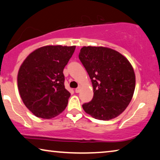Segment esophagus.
<instances>
[{"instance_id": "1", "label": "esophagus", "mask_w": 160, "mask_h": 160, "mask_svg": "<svg viewBox=\"0 0 160 160\" xmlns=\"http://www.w3.org/2000/svg\"><path fill=\"white\" fill-rule=\"evenodd\" d=\"M80 91H81V87H77V88L75 89V92H76V93H79Z\"/></svg>"}]
</instances>
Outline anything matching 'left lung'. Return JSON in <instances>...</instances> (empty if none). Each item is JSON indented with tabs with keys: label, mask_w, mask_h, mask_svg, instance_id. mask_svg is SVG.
I'll list each match as a JSON object with an SVG mask.
<instances>
[{
	"label": "left lung",
	"mask_w": 160,
	"mask_h": 160,
	"mask_svg": "<svg viewBox=\"0 0 160 160\" xmlns=\"http://www.w3.org/2000/svg\"><path fill=\"white\" fill-rule=\"evenodd\" d=\"M78 58L94 90L92 100L82 105L83 110L104 121L121 114L131 102L135 88V74L129 61L118 51L101 46H83Z\"/></svg>",
	"instance_id": "1"
}]
</instances>
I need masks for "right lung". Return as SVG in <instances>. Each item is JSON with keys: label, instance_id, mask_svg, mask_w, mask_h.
<instances>
[{"label": "right lung", "instance_id": "obj_1", "mask_svg": "<svg viewBox=\"0 0 160 160\" xmlns=\"http://www.w3.org/2000/svg\"><path fill=\"white\" fill-rule=\"evenodd\" d=\"M76 46H46L28 56L19 68L18 87L26 107L37 117L61 114L71 94L64 87L63 68Z\"/></svg>", "mask_w": 160, "mask_h": 160}]
</instances>
